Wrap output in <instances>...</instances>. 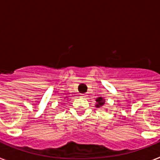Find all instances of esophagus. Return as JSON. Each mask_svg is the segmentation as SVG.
Wrapping results in <instances>:
<instances>
[{
	"mask_svg": "<svg viewBox=\"0 0 160 160\" xmlns=\"http://www.w3.org/2000/svg\"><path fill=\"white\" fill-rule=\"evenodd\" d=\"M81 97L83 98H87V94H81Z\"/></svg>",
	"mask_w": 160,
	"mask_h": 160,
	"instance_id": "34e87169",
	"label": "esophagus"
}]
</instances>
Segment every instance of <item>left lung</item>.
I'll return each instance as SVG.
<instances>
[{
  "label": "left lung",
  "instance_id": "8db88e82",
  "mask_svg": "<svg viewBox=\"0 0 160 160\" xmlns=\"http://www.w3.org/2000/svg\"><path fill=\"white\" fill-rule=\"evenodd\" d=\"M105 104V99H103L102 97L98 98L97 99H96V104L95 107H98V108H99V107H102L103 105Z\"/></svg>",
  "mask_w": 160,
  "mask_h": 160
}]
</instances>
